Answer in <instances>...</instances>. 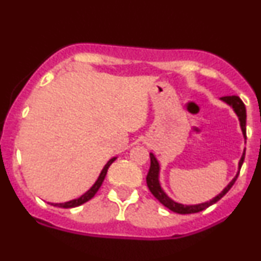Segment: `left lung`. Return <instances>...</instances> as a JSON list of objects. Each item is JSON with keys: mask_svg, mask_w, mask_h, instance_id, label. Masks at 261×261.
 Segmentation results:
<instances>
[{"mask_svg": "<svg viewBox=\"0 0 261 261\" xmlns=\"http://www.w3.org/2000/svg\"><path fill=\"white\" fill-rule=\"evenodd\" d=\"M221 99H222L223 101H226L227 104H229V106L233 108V110H234L237 115H238L239 121H241L242 131H243L244 137L247 139V136H245V122H247V112H245L244 103L242 101L241 98L237 97V95H226V97H222ZM244 157H245V149L243 152V155H242L241 161H239V166H238L239 170H241V168H242V164H243V162H244ZM149 158H151V167H149L147 176H146V181H147V187L149 189V191L153 194V196L162 203V205L166 206V207L169 208L170 211L176 212V214H181V215L196 214V212L202 211V210L207 208L211 205H214V203H216L218 200L222 199V197L226 195L227 193H228L229 189L233 187V184H234L237 178H238V175H239V170H238V173H237V175L234 176V178H233V180L230 181L229 184L223 189L222 193L218 194V195L215 197V199L210 200V201H207V202L199 203V205H189V206H187V205H182V203H178V202L173 201V200L169 199V197L167 196V194L164 193L163 190H162V188L160 185V180H158L160 164H158L157 160H155V157L152 153H149Z\"/></svg>", "mask_w": 261, "mask_h": 261, "instance_id": "1", "label": "left lung"}]
</instances>
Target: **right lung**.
<instances>
[{
	"label": "right lung",
	"mask_w": 261,
	"mask_h": 261,
	"mask_svg": "<svg viewBox=\"0 0 261 261\" xmlns=\"http://www.w3.org/2000/svg\"><path fill=\"white\" fill-rule=\"evenodd\" d=\"M115 160H116V158L114 157V158H112V160H110L109 162H108V163L106 164V167H104L103 170H101L99 178H98V180L94 182V185H93V187H92L91 189H89V190L87 191L86 194H83L82 196L79 197V199H74V200H71V201L62 202V203H51V205H53V206H58V207L71 208V207H77V206L82 205V203H85V202L88 201V200H91L92 197L94 196L95 194H97V191L99 190V188L101 187V184H103V181H104V178H106V175H107L108 168H109L110 164H112L113 162L115 161Z\"/></svg>",
	"instance_id": "1"
}]
</instances>
